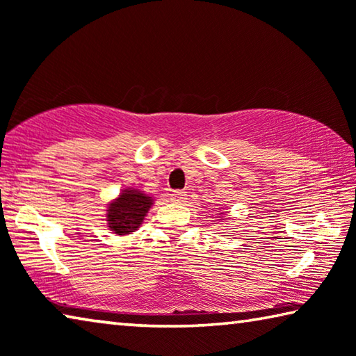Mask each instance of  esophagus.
I'll return each instance as SVG.
<instances>
[{
  "mask_svg": "<svg viewBox=\"0 0 356 356\" xmlns=\"http://www.w3.org/2000/svg\"><path fill=\"white\" fill-rule=\"evenodd\" d=\"M172 200L177 203H183L186 200V192L184 191H173L172 192Z\"/></svg>",
  "mask_w": 356,
  "mask_h": 356,
  "instance_id": "obj_1",
  "label": "esophagus"
}]
</instances>
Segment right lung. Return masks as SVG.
<instances>
[{"instance_id":"right-lung-1","label":"right lung","mask_w":356,"mask_h":356,"mask_svg":"<svg viewBox=\"0 0 356 356\" xmlns=\"http://www.w3.org/2000/svg\"><path fill=\"white\" fill-rule=\"evenodd\" d=\"M153 204L152 197L140 191L127 189L108 208V225L118 236L133 233L142 225V220Z\"/></svg>"}]
</instances>
